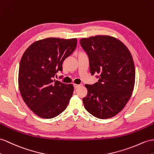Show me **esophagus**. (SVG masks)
<instances>
[{"label": "esophagus", "instance_id": "esophagus-1", "mask_svg": "<svg viewBox=\"0 0 154 154\" xmlns=\"http://www.w3.org/2000/svg\"><path fill=\"white\" fill-rule=\"evenodd\" d=\"M73 86H74V87H75V88H79V87H80V86H82V84H80V85H77V84H73Z\"/></svg>", "mask_w": 154, "mask_h": 154}]
</instances>
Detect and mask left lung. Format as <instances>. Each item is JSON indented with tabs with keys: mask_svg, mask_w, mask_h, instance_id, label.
<instances>
[{
	"mask_svg": "<svg viewBox=\"0 0 154 154\" xmlns=\"http://www.w3.org/2000/svg\"><path fill=\"white\" fill-rule=\"evenodd\" d=\"M80 43L88 56L90 73L99 75L98 82L85 85V108L100 119L115 116L127 104L135 86L131 54L119 39L106 35L82 38Z\"/></svg>",
	"mask_w": 154,
	"mask_h": 154,
	"instance_id": "left-lung-1",
	"label": "left lung"
}]
</instances>
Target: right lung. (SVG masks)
<instances>
[{"mask_svg": "<svg viewBox=\"0 0 154 154\" xmlns=\"http://www.w3.org/2000/svg\"><path fill=\"white\" fill-rule=\"evenodd\" d=\"M77 38H47L32 43L19 64L18 85L21 97L34 113L53 118L66 109L74 88L54 79L62 63L77 46Z\"/></svg>", "mask_w": 154, "mask_h": 154, "instance_id": "add662e5", "label": "right lung"}]
</instances>
